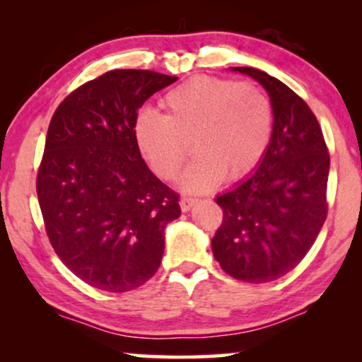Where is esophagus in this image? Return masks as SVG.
Instances as JSON below:
<instances>
[{
  "mask_svg": "<svg viewBox=\"0 0 362 362\" xmlns=\"http://www.w3.org/2000/svg\"><path fill=\"white\" fill-rule=\"evenodd\" d=\"M197 202L196 197H191V196H182L181 201H180V206H181V211L182 212H187L191 209L192 206H194Z\"/></svg>",
  "mask_w": 362,
  "mask_h": 362,
  "instance_id": "obj_1",
  "label": "esophagus"
}]
</instances>
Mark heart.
I'll use <instances>...</instances> for the list:
<instances>
[{
    "instance_id": "1",
    "label": "heart",
    "mask_w": 362,
    "mask_h": 362,
    "mask_svg": "<svg viewBox=\"0 0 362 362\" xmlns=\"http://www.w3.org/2000/svg\"><path fill=\"white\" fill-rule=\"evenodd\" d=\"M163 107L165 115L138 113L133 135L153 173L165 181L177 176L191 141L196 158L181 177L187 191H211L224 177L239 181L269 151L274 110L255 83L197 76L171 88Z\"/></svg>"
}]
</instances>
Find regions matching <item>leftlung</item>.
Listing matches in <instances>:
<instances>
[{
    "label": "left lung",
    "instance_id": "1",
    "mask_svg": "<svg viewBox=\"0 0 362 362\" xmlns=\"http://www.w3.org/2000/svg\"><path fill=\"white\" fill-rule=\"evenodd\" d=\"M232 69L269 92L274 133L259 170L216 199L224 217L211 245L226 274L267 284L303 260L325 224L329 153L303 98L259 69Z\"/></svg>",
    "mask_w": 362,
    "mask_h": 362
}]
</instances>
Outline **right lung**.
Listing matches in <instances>:
<instances>
[{
	"instance_id": "right-lung-1",
	"label": "right lung",
	"mask_w": 362,
	"mask_h": 362,
	"mask_svg": "<svg viewBox=\"0 0 362 362\" xmlns=\"http://www.w3.org/2000/svg\"><path fill=\"white\" fill-rule=\"evenodd\" d=\"M177 77L108 71L61 102L49 123L36 191L62 264L93 288L123 293L156 274L180 194L148 170L133 135L138 108Z\"/></svg>"
}]
</instances>
